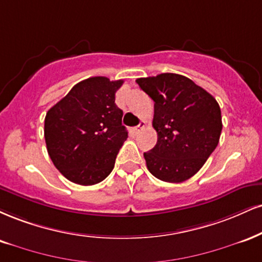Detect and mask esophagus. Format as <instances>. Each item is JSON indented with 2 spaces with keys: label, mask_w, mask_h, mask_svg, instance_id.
Wrapping results in <instances>:
<instances>
[{
  "label": "esophagus",
  "mask_w": 262,
  "mask_h": 262,
  "mask_svg": "<svg viewBox=\"0 0 262 262\" xmlns=\"http://www.w3.org/2000/svg\"><path fill=\"white\" fill-rule=\"evenodd\" d=\"M145 125H146V124H145V122H141L139 125H137V127H133V128H132V132H133V134L137 135V134L139 133V132L141 130V129H143V128L145 127Z\"/></svg>",
  "instance_id": "1"
}]
</instances>
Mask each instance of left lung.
Wrapping results in <instances>:
<instances>
[{"mask_svg":"<svg viewBox=\"0 0 262 262\" xmlns=\"http://www.w3.org/2000/svg\"><path fill=\"white\" fill-rule=\"evenodd\" d=\"M155 105L154 149L144 152L156 178L182 183L196 173L220 141L221 108L215 97L181 74L162 73L137 79Z\"/></svg>","mask_w":262,"mask_h":262,"instance_id":"left-lung-1","label":"left lung"}]
</instances>
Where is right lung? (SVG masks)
Instances as JSON below:
<instances>
[{"label":"right lung","mask_w":262,"mask_h":262,"mask_svg":"<svg viewBox=\"0 0 262 262\" xmlns=\"http://www.w3.org/2000/svg\"><path fill=\"white\" fill-rule=\"evenodd\" d=\"M123 80L93 77L71 91L45 117V141L53 165L68 181L80 185L102 182L115 167L127 140L123 111L115 103Z\"/></svg>","instance_id":"right-lung-1"}]
</instances>
